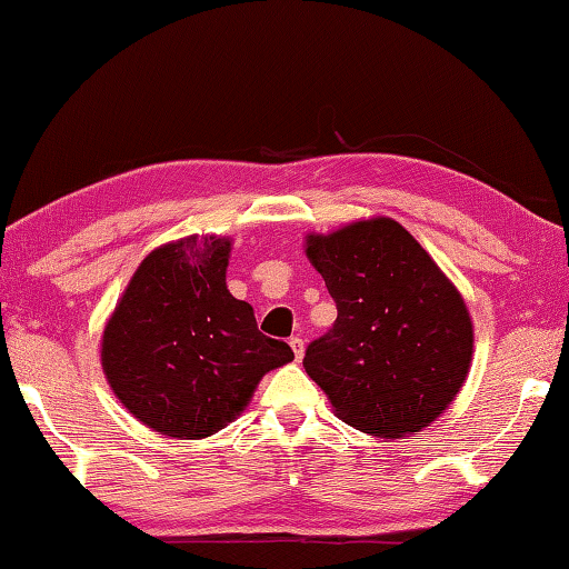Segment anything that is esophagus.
I'll use <instances>...</instances> for the list:
<instances>
[{
  "label": "esophagus",
  "instance_id": "34e87169",
  "mask_svg": "<svg viewBox=\"0 0 569 569\" xmlns=\"http://www.w3.org/2000/svg\"><path fill=\"white\" fill-rule=\"evenodd\" d=\"M288 343H291V349H293L296 361H301V359H303V351H306V341L301 339V336H293V339L288 341Z\"/></svg>",
  "mask_w": 569,
  "mask_h": 569
}]
</instances>
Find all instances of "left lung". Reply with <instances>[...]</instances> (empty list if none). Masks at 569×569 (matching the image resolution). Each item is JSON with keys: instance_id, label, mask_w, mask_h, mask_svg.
<instances>
[{"instance_id": "obj_1", "label": "left lung", "mask_w": 569, "mask_h": 569, "mask_svg": "<svg viewBox=\"0 0 569 569\" xmlns=\"http://www.w3.org/2000/svg\"><path fill=\"white\" fill-rule=\"evenodd\" d=\"M306 256L339 311L308 343V377L366 435L399 439L429 427L455 401L475 351L455 283L391 218L306 236Z\"/></svg>"}]
</instances>
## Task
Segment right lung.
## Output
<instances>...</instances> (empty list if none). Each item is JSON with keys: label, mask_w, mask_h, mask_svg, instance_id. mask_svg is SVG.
<instances>
[{"label": "right lung", "mask_w": 569, "mask_h": 569, "mask_svg": "<svg viewBox=\"0 0 569 569\" xmlns=\"http://www.w3.org/2000/svg\"><path fill=\"white\" fill-rule=\"evenodd\" d=\"M230 240L188 236L146 256L102 333V371L134 419L176 439L233 421L268 371L293 361L230 296Z\"/></svg>", "instance_id": "add662e5"}]
</instances>
